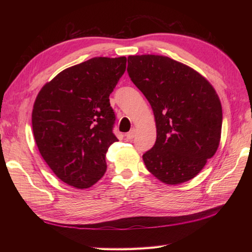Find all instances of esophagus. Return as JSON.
Masks as SVG:
<instances>
[{"instance_id": "34e87169", "label": "esophagus", "mask_w": 252, "mask_h": 252, "mask_svg": "<svg viewBox=\"0 0 252 252\" xmlns=\"http://www.w3.org/2000/svg\"><path fill=\"white\" fill-rule=\"evenodd\" d=\"M134 136H135V129H132L130 132H127L126 134V137L127 138V140H132Z\"/></svg>"}]
</instances>
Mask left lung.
<instances>
[{
    "instance_id": "obj_1",
    "label": "left lung",
    "mask_w": 252,
    "mask_h": 252,
    "mask_svg": "<svg viewBox=\"0 0 252 252\" xmlns=\"http://www.w3.org/2000/svg\"><path fill=\"white\" fill-rule=\"evenodd\" d=\"M127 73L154 112L157 138L143 155L147 170L168 185L194 179L220 145L222 105L195 69L162 55L127 57Z\"/></svg>"
}]
</instances>
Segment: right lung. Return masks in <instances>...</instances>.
I'll return each instance as SVG.
<instances>
[{
  "label": "right lung",
  "mask_w": 252,
  "mask_h": 252,
  "mask_svg": "<svg viewBox=\"0 0 252 252\" xmlns=\"http://www.w3.org/2000/svg\"><path fill=\"white\" fill-rule=\"evenodd\" d=\"M126 58L94 57L46 82L32 108V130L42 158L58 179L89 189L106 172L115 112L109 95L126 71Z\"/></svg>",
  "instance_id": "right-lung-1"
}]
</instances>
